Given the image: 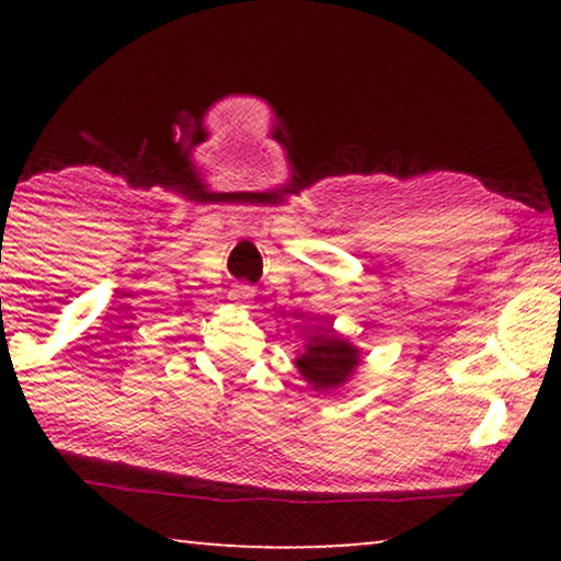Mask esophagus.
<instances>
[{
	"mask_svg": "<svg viewBox=\"0 0 561 561\" xmlns=\"http://www.w3.org/2000/svg\"><path fill=\"white\" fill-rule=\"evenodd\" d=\"M229 298H232V304H237V306H250L252 304V288L250 286H234L232 294H229Z\"/></svg>",
	"mask_w": 561,
	"mask_h": 561,
	"instance_id": "esophagus-1",
	"label": "esophagus"
}]
</instances>
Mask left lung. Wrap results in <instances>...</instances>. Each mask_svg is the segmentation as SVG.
<instances>
[{"mask_svg":"<svg viewBox=\"0 0 561 561\" xmlns=\"http://www.w3.org/2000/svg\"><path fill=\"white\" fill-rule=\"evenodd\" d=\"M294 363L311 390L329 393L342 388L357 373L363 352L332 327H321L319 332L304 336V347Z\"/></svg>","mask_w":561,"mask_h":561,"instance_id":"1","label":"left lung"}]
</instances>
